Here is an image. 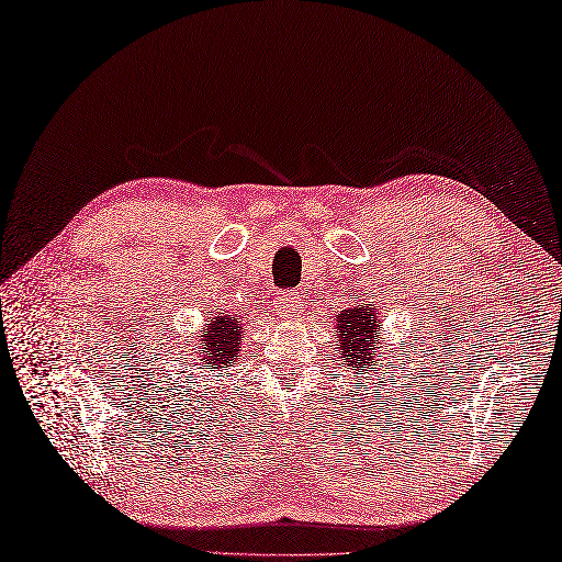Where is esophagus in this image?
<instances>
[{
	"mask_svg": "<svg viewBox=\"0 0 562 562\" xmlns=\"http://www.w3.org/2000/svg\"><path fill=\"white\" fill-rule=\"evenodd\" d=\"M274 304H277L279 316H283V318H295V316L300 314V310H302V295H297V293H293V291L279 293L277 300H274Z\"/></svg>",
	"mask_w": 562,
	"mask_h": 562,
	"instance_id": "esophagus-1",
	"label": "esophagus"
}]
</instances>
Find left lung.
Segmentation results:
<instances>
[{
	"label": "left lung",
	"mask_w": 562,
	"mask_h": 562,
	"mask_svg": "<svg viewBox=\"0 0 562 562\" xmlns=\"http://www.w3.org/2000/svg\"><path fill=\"white\" fill-rule=\"evenodd\" d=\"M335 326L339 335V359H342L345 368L353 372V378L366 375V370L378 366L375 349L382 347L380 337V318L378 310L368 304L366 300L349 304L347 310L335 316Z\"/></svg>",
	"instance_id": "8db88e82"
}]
</instances>
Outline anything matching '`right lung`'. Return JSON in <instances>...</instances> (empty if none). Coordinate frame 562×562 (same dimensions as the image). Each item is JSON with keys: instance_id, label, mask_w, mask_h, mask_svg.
<instances>
[{"instance_id": "add662e5", "label": "right lung", "mask_w": 562, "mask_h": 562, "mask_svg": "<svg viewBox=\"0 0 562 562\" xmlns=\"http://www.w3.org/2000/svg\"><path fill=\"white\" fill-rule=\"evenodd\" d=\"M241 333L244 323L236 318V314H225V310L211 314L203 328L192 335V342L187 345L190 363L201 370H227L229 363H234V356L241 351Z\"/></svg>"}]
</instances>
